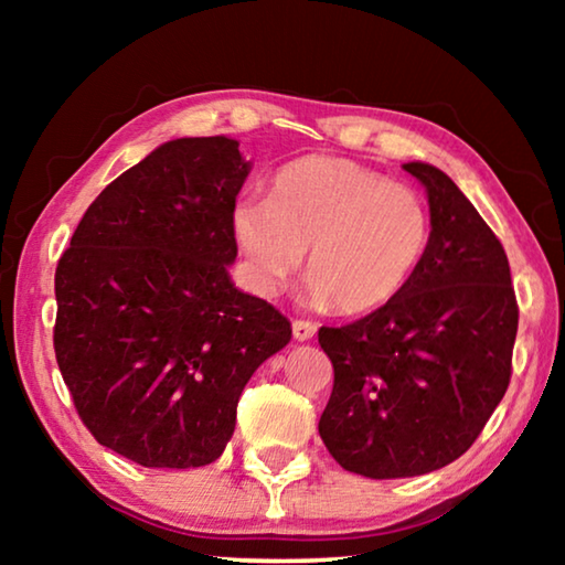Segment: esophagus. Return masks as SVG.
<instances>
[{"label": "esophagus", "instance_id": "1", "mask_svg": "<svg viewBox=\"0 0 565 565\" xmlns=\"http://www.w3.org/2000/svg\"><path fill=\"white\" fill-rule=\"evenodd\" d=\"M317 333V323L306 321V319H296L294 321V339L296 341H309Z\"/></svg>", "mask_w": 565, "mask_h": 565}]
</instances>
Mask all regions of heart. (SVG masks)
Segmentation results:
<instances>
[{"instance_id":"1","label":"heart","mask_w":565,"mask_h":565,"mask_svg":"<svg viewBox=\"0 0 565 565\" xmlns=\"http://www.w3.org/2000/svg\"><path fill=\"white\" fill-rule=\"evenodd\" d=\"M228 222L256 289L279 291L309 248L311 299L349 317L394 301L431 238L416 191L323 154L276 171L269 199L242 196Z\"/></svg>"}]
</instances>
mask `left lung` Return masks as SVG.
<instances>
[{
  "label": "left lung",
  "instance_id": "obj_1",
  "mask_svg": "<svg viewBox=\"0 0 565 565\" xmlns=\"http://www.w3.org/2000/svg\"><path fill=\"white\" fill-rule=\"evenodd\" d=\"M428 194L431 238L394 301L321 327L333 391L319 420L341 468L431 473L463 456L509 388L519 303L491 226L441 169L404 164Z\"/></svg>",
  "mask_w": 565,
  "mask_h": 565
}]
</instances>
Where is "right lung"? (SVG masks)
I'll list each match as a JSON object with an SVG mask.
<instances>
[{
  "instance_id": "obj_1",
  "label": "right lung",
  "mask_w": 565,
  "mask_h": 565,
  "mask_svg": "<svg viewBox=\"0 0 565 565\" xmlns=\"http://www.w3.org/2000/svg\"><path fill=\"white\" fill-rule=\"evenodd\" d=\"M238 141L174 139L94 199L54 274V353L82 424L147 468L216 461L246 381L291 339L228 279Z\"/></svg>"
}]
</instances>
